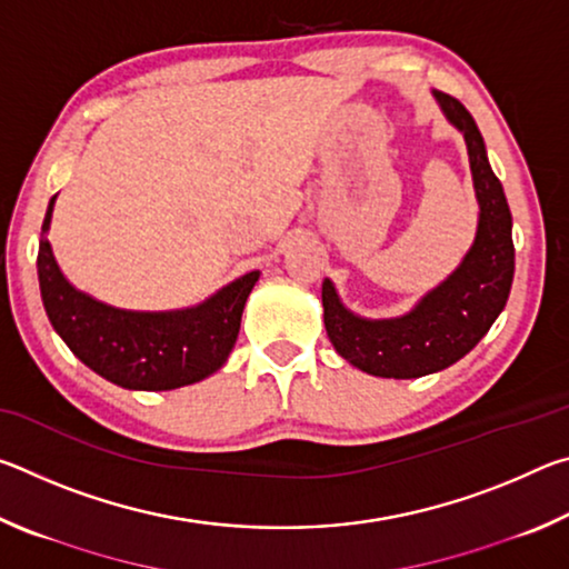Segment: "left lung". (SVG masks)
Masks as SVG:
<instances>
[{
	"label": "left lung",
	"instance_id": "left-lung-1",
	"mask_svg": "<svg viewBox=\"0 0 569 569\" xmlns=\"http://www.w3.org/2000/svg\"><path fill=\"white\" fill-rule=\"evenodd\" d=\"M435 98L447 120L465 134L479 200L477 236L457 271L399 319L371 321L351 313L326 278V333L346 361L371 377L417 379L457 363L492 329L512 288V213L502 182L489 166L485 140L465 104L447 92H435Z\"/></svg>",
	"mask_w": 569,
	"mask_h": 569
}]
</instances>
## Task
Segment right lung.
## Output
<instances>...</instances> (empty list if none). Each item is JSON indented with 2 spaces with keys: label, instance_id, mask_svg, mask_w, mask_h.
<instances>
[{
  "label": "right lung",
  "instance_id": "right-lung-1",
  "mask_svg": "<svg viewBox=\"0 0 569 569\" xmlns=\"http://www.w3.org/2000/svg\"><path fill=\"white\" fill-rule=\"evenodd\" d=\"M54 198L42 223L37 276L52 329L102 379L134 391H168L203 381L228 361L258 271L236 278L208 301L182 311H124L77 291L52 256Z\"/></svg>",
  "mask_w": 569,
  "mask_h": 569
}]
</instances>
